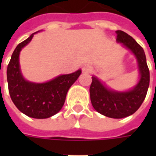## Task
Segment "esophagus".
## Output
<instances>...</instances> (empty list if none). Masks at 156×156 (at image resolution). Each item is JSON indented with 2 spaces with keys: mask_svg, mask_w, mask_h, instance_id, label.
<instances>
[{
  "mask_svg": "<svg viewBox=\"0 0 156 156\" xmlns=\"http://www.w3.org/2000/svg\"><path fill=\"white\" fill-rule=\"evenodd\" d=\"M93 70V68H92L91 66H89V65H84L83 68H82V71L83 72V73H91V71Z\"/></svg>",
  "mask_w": 156,
  "mask_h": 156,
  "instance_id": "esophagus-1",
  "label": "esophagus"
}]
</instances>
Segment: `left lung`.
<instances>
[{"mask_svg":"<svg viewBox=\"0 0 156 156\" xmlns=\"http://www.w3.org/2000/svg\"><path fill=\"white\" fill-rule=\"evenodd\" d=\"M115 32L117 41L124 43L137 58L140 73V82L133 90L118 93L108 90L93 76L89 92L92 105L96 111L107 117L121 119L133 115L144 102L150 84V71L144 51L140 45L126 32L120 30Z\"/></svg>","mask_w":156,"mask_h":156,"instance_id":"obj_1","label":"left lung"}]
</instances>
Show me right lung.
<instances>
[{
  "label": "right lung",
  "mask_w": 156,
  "mask_h": 156,
  "mask_svg": "<svg viewBox=\"0 0 156 156\" xmlns=\"http://www.w3.org/2000/svg\"><path fill=\"white\" fill-rule=\"evenodd\" d=\"M32 37L33 34L19 43L12 53L6 73L8 90L12 102L20 111L29 117L47 119L62 108L68 89L81 74V70L58 76L44 83L26 81L20 71L19 53Z\"/></svg>",
  "instance_id": "add662e5"
}]
</instances>
